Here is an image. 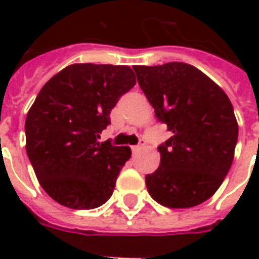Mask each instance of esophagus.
Listing matches in <instances>:
<instances>
[{
	"mask_svg": "<svg viewBox=\"0 0 259 259\" xmlns=\"http://www.w3.org/2000/svg\"><path fill=\"white\" fill-rule=\"evenodd\" d=\"M144 147H146V140H140V143L137 146L133 147V151H139V150L144 148Z\"/></svg>",
	"mask_w": 259,
	"mask_h": 259,
	"instance_id": "esophagus-1",
	"label": "esophagus"
}]
</instances>
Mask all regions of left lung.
<instances>
[{
  "mask_svg": "<svg viewBox=\"0 0 259 259\" xmlns=\"http://www.w3.org/2000/svg\"><path fill=\"white\" fill-rule=\"evenodd\" d=\"M155 116L174 136L158 147L159 168L147 190L168 208H191L211 198L234 158L239 124L226 93L185 62L133 66Z\"/></svg>",
  "mask_w": 259,
  "mask_h": 259,
  "instance_id": "8db88e82",
  "label": "left lung"
}]
</instances>
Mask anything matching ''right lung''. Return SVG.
Wrapping results in <instances>:
<instances>
[{
	"label": "right lung",
	"mask_w": 259,
	"mask_h": 259,
	"mask_svg": "<svg viewBox=\"0 0 259 259\" xmlns=\"http://www.w3.org/2000/svg\"><path fill=\"white\" fill-rule=\"evenodd\" d=\"M135 84L126 65L73 64L42 85L26 116V152L54 201L93 209L109 200L132 150L97 139Z\"/></svg>",
	"instance_id": "right-lung-1"
}]
</instances>
